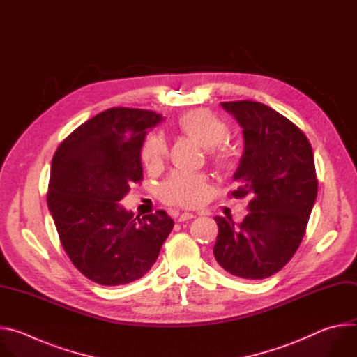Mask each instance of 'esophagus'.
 I'll return each mask as SVG.
<instances>
[{
    "label": "esophagus",
    "mask_w": 357,
    "mask_h": 357,
    "mask_svg": "<svg viewBox=\"0 0 357 357\" xmlns=\"http://www.w3.org/2000/svg\"><path fill=\"white\" fill-rule=\"evenodd\" d=\"M195 218V215L193 213H189V212H185V213H181L179 216H178V222H186V220H190V219H193Z\"/></svg>",
    "instance_id": "esophagus-1"
}]
</instances>
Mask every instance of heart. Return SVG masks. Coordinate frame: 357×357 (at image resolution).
<instances>
[{
  "label": "heart",
  "mask_w": 357,
  "mask_h": 357,
  "mask_svg": "<svg viewBox=\"0 0 357 357\" xmlns=\"http://www.w3.org/2000/svg\"><path fill=\"white\" fill-rule=\"evenodd\" d=\"M178 127L188 138L209 149V158L213 165L223 171L234 168L237 162L236 152L223 144L229 137V127L212 112L203 109L186 112L179 117ZM167 154L165 139L160 135H152L142 145L141 160L148 169H157L162 165ZM208 193V178L202 174L175 172L161 186V196L167 203L185 208L200 205Z\"/></svg>",
  "instance_id": "heart-1"
}]
</instances>
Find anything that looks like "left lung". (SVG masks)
Masks as SVG:
<instances>
[{"label": "left lung", "mask_w": 357, "mask_h": 357, "mask_svg": "<svg viewBox=\"0 0 357 357\" xmlns=\"http://www.w3.org/2000/svg\"><path fill=\"white\" fill-rule=\"evenodd\" d=\"M243 128L244 151L234 179L236 199L248 197L240 225L216 216L215 259L227 273L263 280L298 250L318 193L312 146L292 121L259 101H225Z\"/></svg>", "instance_id": "8db88e82"}]
</instances>
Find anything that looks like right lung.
<instances>
[{"mask_svg": "<svg viewBox=\"0 0 357 357\" xmlns=\"http://www.w3.org/2000/svg\"><path fill=\"white\" fill-rule=\"evenodd\" d=\"M161 121L154 112L113 107L79 126L54 155L49 212L73 266L100 285L146 274L174 227L165 211L139 219L119 203L141 182L146 130Z\"/></svg>", "mask_w": 357, "mask_h": 357, "instance_id": "right-lung-1", "label": "right lung"}]
</instances>
